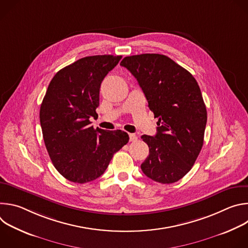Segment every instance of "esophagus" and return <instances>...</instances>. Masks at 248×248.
<instances>
[{
  "label": "esophagus",
  "instance_id": "34e87169",
  "mask_svg": "<svg viewBox=\"0 0 248 248\" xmlns=\"http://www.w3.org/2000/svg\"><path fill=\"white\" fill-rule=\"evenodd\" d=\"M137 140V136L136 134L134 133H129V141H131V142H134V141Z\"/></svg>",
  "mask_w": 248,
  "mask_h": 248
}]
</instances>
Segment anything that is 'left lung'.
I'll return each instance as SVG.
<instances>
[{"label":"left lung","mask_w":248,"mask_h":248,"mask_svg":"<svg viewBox=\"0 0 248 248\" xmlns=\"http://www.w3.org/2000/svg\"><path fill=\"white\" fill-rule=\"evenodd\" d=\"M121 65L136 78L158 118L156 135L141 136L149 147L141 170L160 184L180 181L191 170L204 141L207 111L197 81L165 55L129 56Z\"/></svg>","instance_id":"obj_1"}]
</instances>
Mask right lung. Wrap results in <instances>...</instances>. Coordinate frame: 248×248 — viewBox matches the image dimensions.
I'll return each instance as SVG.
<instances>
[{
  "mask_svg": "<svg viewBox=\"0 0 248 248\" xmlns=\"http://www.w3.org/2000/svg\"><path fill=\"white\" fill-rule=\"evenodd\" d=\"M122 56L98 55L79 59L55 75L40 108L46 149L66 180L85 184L101 176L113 155L128 142L121 129L90 125L99 106L100 86Z\"/></svg>",
  "mask_w": 248,
  "mask_h": 248,
  "instance_id": "add662e5",
  "label": "right lung"
}]
</instances>
